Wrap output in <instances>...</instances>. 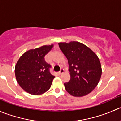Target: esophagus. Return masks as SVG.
Wrapping results in <instances>:
<instances>
[{
  "label": "esophagus",
  "mask_w": 121,
  "mask_h": 121,
  "mask_svg": "<svg viewBox=\"0 0 121 121\" xmlns=\"http://www.w3.org/2000/svg\"><path fill=\"white\" fill-rule=\"evenodd\" d=\"M63 72H64V69H61L60 71H59V72L58 73L59 74V75H61V74H62V73H63Z\"/></svg>",
  "instance_id": "obj_1"
}]
</instances>
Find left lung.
Segmentation results:
<instances>
[{
    "label": "left lung",
    "mask_w": 121,
    "mask_h": 121,
    "mask_svg": "<svg viewBox=\"0 0 121 121\" xmlns=\"http://www.w3.org/2000/svg\"><path fill=\"white\" fill-rule=\"evenodd\" d=\"M69 64L70 79L64 83L71 95L81 97L94 90L102 75L101 62L97 55L86 45L78 42L58 43Z\"/></svg>",
    "instance_id": "8db88e82"
}]
</instances>
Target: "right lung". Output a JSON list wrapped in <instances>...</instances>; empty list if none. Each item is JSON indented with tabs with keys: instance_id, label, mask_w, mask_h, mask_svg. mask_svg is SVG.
<instances>
[{
	"instance_id": "right-lung-1",
	"label": "right lung",
	"mask_w": 121,
	"mask_h": 121,
	"mask_svg": "<svg viewBox=\"0 0 121 121\" xmlns=\"http://www.w3.org/2000/svg\"><path fill=\"white\" fill-rule=\"evenodd\" d=\"M53 45H45L27 51L20 56L15 66V76L20 86L27 93L38 95L47 91L55 76L50 72L51 65L45 56Z\"/></svg>"
}]
</instances>
